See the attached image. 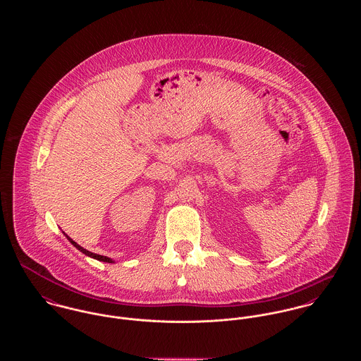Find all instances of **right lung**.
Instances as JSON below:
<instances>
[{
    "label": "right lung",
    "mask_w": 361,
    "mask_h": 361,
    "mask_svg": "<svg viewBox=\"0 0 361 361\" xmlns=\"http://www.w3.org/2000/svg\"><path fill=\"white\" fill-rule=\"evenodd\" d=\"M65 236H66V238H68V240H69V242H71V243H72L78 250H80L83 255H86V256H89V257L96 258V259H99V261H104V262H114L111 258L106 257V256H100V255H96V253H92V252H89V250L83 249V247H82V246H79L75 240H72L68 235H65Z\"/></svg>",
    "instance_id": "add662e5"
}]
</instances>
